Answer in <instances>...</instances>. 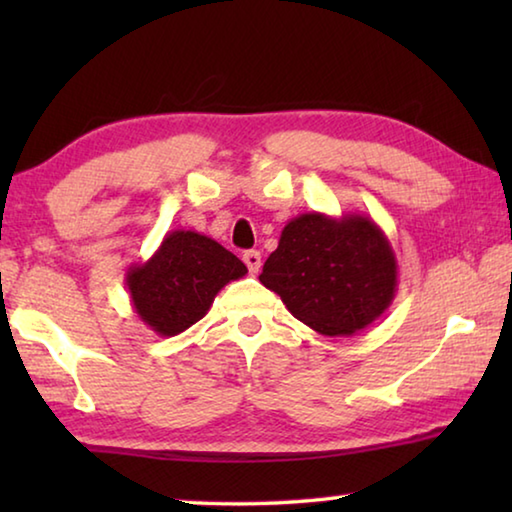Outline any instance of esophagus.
<instances>
[{
  "label": "esophagus",
  "mask_w": 512,
  "mask_h": 512,
  "mask_svg": "<svg viewBox=\"0 0 512 512\" xmlns=\"http://www.w3.org/2000/svg\"><path fill=\"white\" fill-rule=\"evenodd\" d=\"M244 262L248 266V271L257 275L259 268H262V255H259L257 250H248V253H244Z\"/></svg>",
  "instance_id": "obj_1"
}]
</instances>
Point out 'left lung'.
Here are the masks:
<instances>
[{
	"label": "left lung",
	"instance_id": "1",
	"mask_svg": "<svg viewBox=\"0 0 512 512\" xmlns=\"http://www.w3.org/2000/svg\"><path fill=\"white\" fill-rule=\"evenodd\" d=\"M259 282L314 332L350 336L393 305L397 259L370 216L307 212L284 225Z\"/></svg>",
	"mask_w": 512,
	"mask_h": 512
}]
</instances>
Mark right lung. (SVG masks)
Segmentation results:
<instances>
[{
    "mask_svg": "<svg viewBox=\"0 0 512 512\" xmlns=\"http://www.w3.org/2000/svg\"><path fill=\"white\" fill-rule=\"evenodd\" d=\"M248 273L237 255L194 230H171L158 250L126 271L135 314L160 336L198 323L225 284Z\"/></svg>",
    "mask_w": 512,
    "mask_h": 512,
    "instance_id": "1",
    "label": "right lung"
}]
</instances>
